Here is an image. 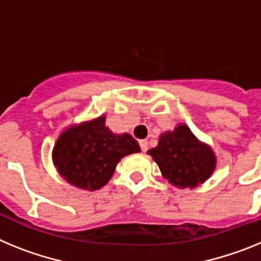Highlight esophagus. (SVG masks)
I'll list each match as a JSON object with an SVG mask.
<instances>
[{
	"instance_id": "1",
	"label": "esophagus",
	"mask_w": 261,
	"mask_h": 261,
	"mask_svg": "<svg viewBox=\"0 0 261 261\" xmlns=\"http://www.w3.org/2000/svg\"><path fill=\"white\" fill-rule=\"evenodd\" d=\"M139 146H140V149H142L143 152H146L147 149H148V142H147L146 139H144V140H140V142H139Z\"/></svg>"
}]
</instances>
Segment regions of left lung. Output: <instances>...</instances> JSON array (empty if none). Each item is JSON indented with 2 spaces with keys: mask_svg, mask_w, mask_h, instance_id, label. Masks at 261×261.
Returning <instances> with one entry per match:
<instances>
[{
  "mask_svg": "<svg viewBox=\"0 0 261 261\" xmlns=\"http://www.w3.org/2000/svg\"><path fill=\"white\" fill-rule=\"evenodd\" d=\"M148 153L158 163L163 176L180 188L197 187L207 180L215 168L212 149L199 143L185 124L163 134L158 147Z\"/></svg>",
  "mask_w": 261,
  "mask_h": 261,
  "instance_id": "left-lung-1",
  "label": "left lung"
}]
</instances>
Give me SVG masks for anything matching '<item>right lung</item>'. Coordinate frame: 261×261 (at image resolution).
I'll use <instances>...</instances> for the list:
<instances>
[{
	"label": "right lung",
	"instance_id": "1",
	"mask_svg": "<svg viewBox=\"0 0 261 261\" xmlns=\"http://www.w3.org/2000/svg\"><path fill=\"white\" fill-rule=\"evenodd\" d=\"M139 151L131 135H115L105 126V117H98L65 130L54 147L52 159L69 184L96 190L108 184L123 156Z\"/></svg>",
	"mask_w": 261,
	"mask_h": 261
}]
</instances>
